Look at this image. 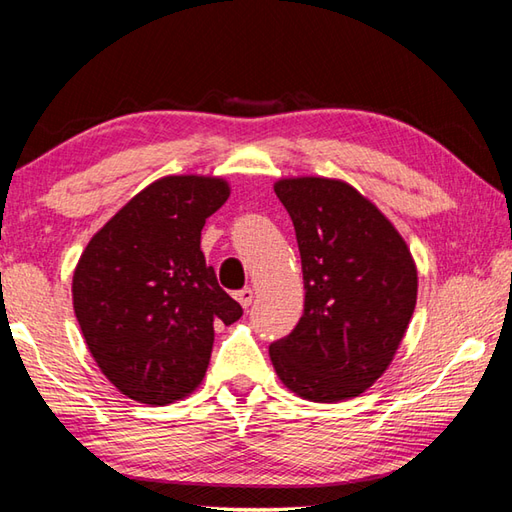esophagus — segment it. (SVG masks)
Wrapping results in <instances>:
<instances>
[{"instance_id": "obj_1", "label": "esophagus", "mask_w": 512, "mask_h": 512, "mask_svg": "<svg viewBox=\"0 0 512 512\" xmlns=\"http://www.w3.org/2000/svg\"><path fill=\"white\" fill-rule=\"evenodd\" d=\"M235 299H237V302L242 304L244 308H248L250 304H253V299H255L253 288H244V290H239V293H235Z\"/></svg>"}]
</instances>
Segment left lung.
I'll return each instance as SVG.
<instances>
[{"instance_id":"obj_1","label":"left lung","mask_w":512,"mask_h":512,"mask_svg":"<svg viewBox=\"0 0 512 512\" xmlns=\"http://www.w3.org/2000/svg\"><path fill=\"white\" fill-rule=\"evenodd\" d=\"M275 193L293 219L306 295L293 333L270 344V362L308 402L359 397L386 373L415 313V259L344 179L282 177Z\"/></svg>"}]
</instances>
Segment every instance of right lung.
<instances>
[{"label": "right lung", "instance_id": "right-lung-1", "mask_svg": "<svg viewBox=\"0 0 512 512\" xmlns=\"http://www.w3.org/2000/svg\"><path fill=\"white\" fill-rule=\"evenodd\" d=\"M228 195L224 177H159L97 230L75 266L73 308L90 355L139 404L193 393L215 324L244 313L199 248L206 219Z\"/></svg>", "mask_w": 512, "mask_h": 512}]
</instances>
